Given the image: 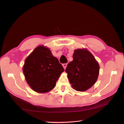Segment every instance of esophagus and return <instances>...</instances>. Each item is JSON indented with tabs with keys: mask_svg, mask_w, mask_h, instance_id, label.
Listing matches in <instances>:
<instances>
[{
	"mask_svg": "<svg viewBox=\"0 0 124 124\" xmlns=\"http://www.w3.org/2000/svg\"><path fill=\"white\" fill-rule=\"evenodd\" d=\"M62 66H63V68H64V69L65 70V69L66 68V67H67V63H64V64H63Z\"/></svg>",
	"mask_w": 124,
	"mask_h": 124,
	"instance_id": "1",
	"label": "esophagus"
}]
</instances>
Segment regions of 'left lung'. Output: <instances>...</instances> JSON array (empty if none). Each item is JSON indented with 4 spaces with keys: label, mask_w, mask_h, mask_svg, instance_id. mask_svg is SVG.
<instances>
[{
    "label": "left lung",
    "mask_w": 124,
    "mask_h": 124,
    "mask_svg": "<svg viewBox=\"0 0 124 124\" xmlns=\"http://www.w3.org/2000/svg\"><path fill=\"white\" fill-rule=\"evenodd\" d=\"M73 60L66 69L72 87L78 91H84L95 84L99 74L100 66L93 56L85 49L74 51Z\"/></svg>",
    "instance_id": "obj_1"
}]
</instances>
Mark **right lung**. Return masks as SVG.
<instances>
[{
	"label": "right lung",
	"instance_id": "add662e5",
	"mask_svg": "<svg viewBox=\"0 0 124 124\" xmlns=\"http://www.w3.org/2000/svg\"><path fill=\"white\" fill-rule=\"evenodd\" d=\"M23 71L32 90L44 93L54 87L64 68L50 49L39 46L27 57Z\"/></svg>",
	"mask_w": 124,
	"mask_h": 124
}]
</instances>
